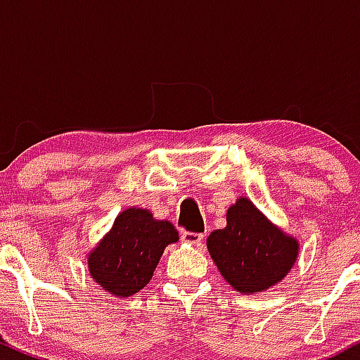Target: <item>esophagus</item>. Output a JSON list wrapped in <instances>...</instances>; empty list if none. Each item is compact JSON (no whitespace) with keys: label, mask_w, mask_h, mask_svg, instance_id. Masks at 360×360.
Wrapping results in <instances>:
<instances>
[{"label":"esophagus","mask_w":360,"mask_h":360,"mask_svg":"<svg viewBox=\"0 0 360 360\" xmlns=\"http://www.w3.org/2000/svg\"><path fill=\"white\" fill-rule=\"evenodd\" d=\"M181 238L186 243H191L194 247H201L203 243V233H194V232H183L181 233Z\"/></svg>","instance_id":"esophagus-1"}]
</instances>
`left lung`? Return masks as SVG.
<instances>
[{
  "label": "left lung",
  "mask_w": 360,
  "mask_h": 360,
  "mask_svg": "<svg viewBox=\"0 0 360 360\" xmlns=\"http://www.w3.org/2000/svg\"><path fill=\"white\" fill-rule=\"evenodd\" d=\"M210 255L226 283L242 295H257L288 276L298 259V240L289 237L238 198L226 212V226L206 238Z\"/></svg>",
  "instance_id": "1"
}]
</instances>
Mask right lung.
Here are the masks:
<instances>
[{"label":"right lung","instance_id":"1","mask_svg":"<svg viewBox=\"0 0 360 360\" xmlns=\"http://www.w3.org/2000/svg\"><path fill=\"white\" fill-rule=\"evenodd\" d=\"M179 240L171 221L155 220L148 210L128 208L89 252L91 278L117 298L146 288L169 243Z\"/></svg>","mask_w":360,"mask_h":360}]
</instances>
